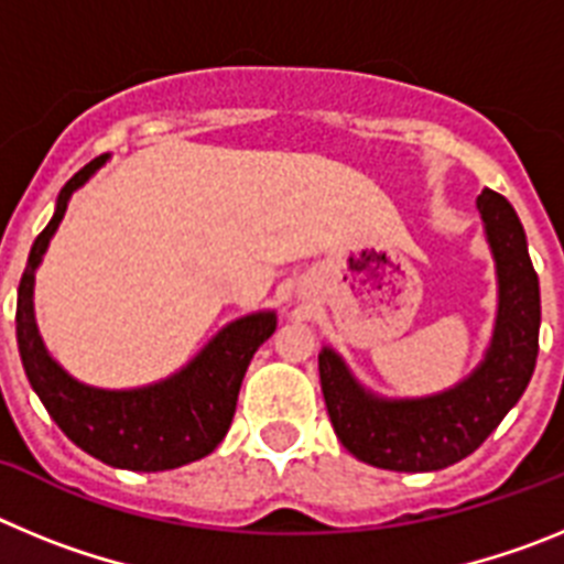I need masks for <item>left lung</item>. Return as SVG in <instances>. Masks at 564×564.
<instances>
[{
    "label": "left lung",
    "instance_id": "8db88e82",
    "mask_svg": "<svg viewBox=\"0 0 564 564\" xmlns=\"http://www.w3.org/2000/svg\"><path fill=\"white\" fill-rule=\"evenodd\" d=\"M497 268L491 344L471 376L426 398H381L364 390L330 347L318 352V378L338 441L358 460L390 471H437L463 460L500 426L525 392L540 352V279L522 223L502 194L477 197Z\"/></svg>",
    "mask_w": 564,
    "mask_h": 564
}]
</instances>
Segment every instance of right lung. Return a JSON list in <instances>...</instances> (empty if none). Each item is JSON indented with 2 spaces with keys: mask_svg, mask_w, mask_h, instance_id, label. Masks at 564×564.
<instances>
[{
  "mask_svg": "<svg viewBox=\"0 0 564 564\" xmlns=\"http://www.w3.org/2000/svg\"><path fill=\"white\" fill-rule=\"evenodd\" d=\"M107 163V154L76 172L58 192L56 214L30 248L19 282L17 338L30 387L78 449L129 471H166L212 455L231 426L237 395L259 344L276 330V313L259 311L223 327L181 372L138 390H98L64 372L39 336L33 282L50 239L76 188Z\"/></svg>",
  "mask_w": 564,
  "mask_h": 564,
  "instance_id": "1",
  "label": "right lung"
}]
</instances>
